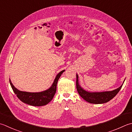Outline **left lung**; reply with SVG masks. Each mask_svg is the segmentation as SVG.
Wrapping results in <instances>:
<instances>
[{
  "mask_svg": "<svg viewBox=\"0 0 132 132\" xmlns=\"http://www.w3.org/2000/svg\"><path fill=\"white\" fill-rule=\"evenodd\" d=\"M122 85L120 87L113 90V91L100 93H90L85 91L79 86L78 83V76L77 74L76 87L77 92L82 98H84L87 102L92 103V104H104V103L109 101L119 92L122 86Z\"/></svg>",
  "mask_w": 132,
  "mask_h": 132,
  "instance_id": "1",
  "label": "left lung"
}]
</instances>
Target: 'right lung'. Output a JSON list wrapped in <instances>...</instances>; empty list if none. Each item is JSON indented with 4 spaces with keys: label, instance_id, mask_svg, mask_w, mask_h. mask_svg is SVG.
I'll return each instance as SVG.
<instances>
[{
    "label": "right lung",
    "instance_id": "right-lung-1",
    "mask_svg": "<svg viewBox=\"0 0 132 132\" xmlns=\"http://www.w3.org/2000/svg\"><path fill=\"white\" fill-rule=\"evenodd\" d=\"M64 70L59 73L54 80L52 86L48 89L45 91L39 93H30L26 92H22L18 90L11 83L10 79V83L11 85L13 91L19 98L23 102L31 106H40L47 105L50 102L55 95L56 90V85L59 78L63 72Z\"/></svg>",
    "mask_w": 132,
    "mask_h": 132
}]
</instances>
